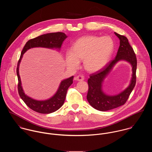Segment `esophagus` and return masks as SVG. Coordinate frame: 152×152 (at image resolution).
Segmentation results:
<instances>
[{
    "instance_id": "obj_1",
    "label": "esophagus",
    "mask_w": 152,
    "mask_h": 152,
    "mask_svg": "<svg viewBox=\"0 0 152 152\" xmlns=\"http://www.w3.org/2000/svg\"><path fill=\"white\" fill-rule=\"evenodd\" d=\"M75 80L78 81H82L84 80V78L83 76H81V75H78L75 77Z\"/></svg>"
}]
</instances>
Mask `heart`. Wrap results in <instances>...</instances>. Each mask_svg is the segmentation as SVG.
<instances>
[{"instance_id":"heart-1","label":"heart","mask_w":152,"mask_h":152,"mask_svg":"<svg viewBox=\"0 0 152 152\" xmlns=\"http://www.w3.org/2000/svg\"><path fill=\"white\" fill-rule=\"evenodd\" d=\"M113 50V40L109 36H84L77 40L72 48L65 52V62L68 66L75 69L83 60L86 71L98 72L108 64Z\"/></svg>"}]
</instances>
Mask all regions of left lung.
<instances>
[{"label": "left lung", "instance_id": "obj_1", "mask_svg": "<svg viewBox=\"0 0 152 152\" xmlns=\"http://www.w3.org/2000/svg\"><path fill=\"white\" fill-rule=\"evenodd\" d=\"M114 33L120 40V45L116 57L101 70L90 75L88 80L89 89L87 100L91 107L100 111H107L124 105L136 84L137 60L134 52L125 36L116 32ZM121 61H126L132 66L130 83L120 93L113 96L108 95L103 90V83L114 65Z\"/></svg>", "mask_w": 152, "mask_h": 152}]
</instances>
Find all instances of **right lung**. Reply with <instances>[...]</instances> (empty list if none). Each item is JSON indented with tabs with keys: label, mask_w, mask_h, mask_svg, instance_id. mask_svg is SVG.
<instances>
[{
	"label": "right lung",
	"mask_w": 152,
	"mask_h": 152,
	"mask_svg": "<svg viewBox=\"0 0 152 152\" xmlns=\"http://www.w3.org/2000/svg\"><path fill=\"white\" fill-rule=\"evenodd\" d=\"M67 36L62 32L51 33L42 34L28 40L23 47L17 66L18 78V92L24 103L32 110L40 113H51L60 108L65 101L67 89L73 83L74 76L62 80L56 92L50 98L45 100H37L27 95L22 87V81L19 75V66L23 54L29 49L36 47L56 50L60 51L62 44Z\"/></svg>",
	"instance_id": "right-lung-1"
}]
</instances>
